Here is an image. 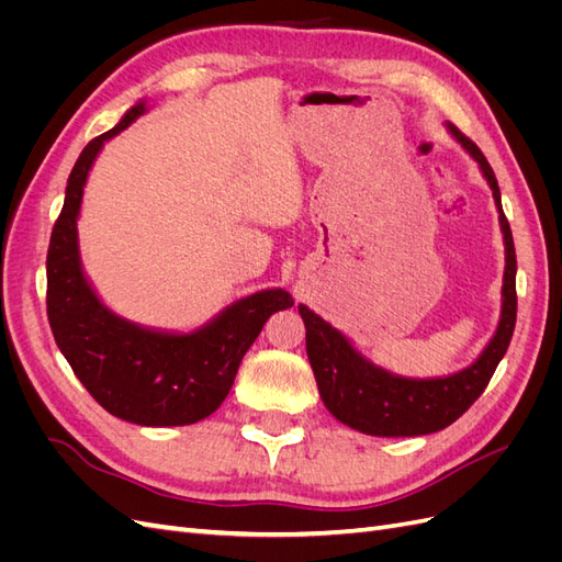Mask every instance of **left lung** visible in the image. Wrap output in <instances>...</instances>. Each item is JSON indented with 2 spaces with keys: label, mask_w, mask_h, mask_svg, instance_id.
Returning a JSON list of instances; mask_svg holds the SVG:
<instances>
[{
  "label": "left lung",
  "mask_w": 562,
  "mask_h": 562,
  "mask_svg": "<svg viewBox=\"0 0 562 562\" xmlns=\"http://www.w3.org/2000/svg\"><path fill=\"white\" fill-rule=\"evenodd\" d=\"M446 128L464 147L467 155L479 164L492 196H495L506 255L499 323L479 359L464 370L446 378H403L372 363L368 356L353 347L342 330L330 326L307 304H300L297 310L304 328H307V356L323 405L328 407L335 419L368 436H427L450 427L483 394L504 359L516 328V248L512 227H508V220L502 211L495 171L490 168L483 151L464 133H459L450 122H446Z\"/></svg>",
  "instance_id": "1"
}]
</instances>
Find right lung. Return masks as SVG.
Masks as SVG:
<instances>
[{
    "mask_svg": "<svg viewBox=\"0 0 562 562\" xmlns=\"http://www.w3.org/2000/svg\"><path fill=\"white\" fill-rule=\"evenodd\" d=\"M147 110V100H138L81 149L48 244L46 312L60 353L110 415L140 427H184L217 411L267 318L293 307V297L283 288H265L187 333L140 326L100 300L79 252L83 187L100 149Z\"/></svg>",
    "mask_w": 562,
    "mask_h": 562,
    "instance_id": "right-lung-1",
    "label": "right lung"
}]
</instances>
